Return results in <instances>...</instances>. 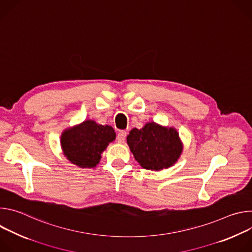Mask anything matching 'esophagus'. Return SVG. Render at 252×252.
<instances>
[{"instance_id":"1","label":"esophagus","mask_w":252,"mask_h":252,"mask_svg":"<svg viewBox=\"0 0 252 252\" xmlns=\"http://www.w3.org/2000/svg\"><path fill=\"white\" fill-rule=\"evenodd\" d=\"M126 137V130H121V131L118 133L117 140H118V142L123 143V142L125 141Z\"/></svg>"}]
</instances>
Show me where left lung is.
I'll return each instance as SVG.
<instances>
[{
	"label": "left lung",
	"mask_w": 252,
	"mask_h": 252,
	"mask_svg": "<svg viewBox=\"0 0 252 252\" xmlns=\"http://www.w3.org/2000/svg\"><path fill=\"white\" fill-rule=\"evenodd\" d=\"M127 145L141 167L158 171L173 165L183 153V143L173 127L148 123L142 128H132Z\"/></svg>",
	"instance_id": "obj_1"
}]
</instances>
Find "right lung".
<instances>
[{
	"mask_svg": "<svg viewBox=\"0 0 252 252\" xmlns=\"http://www.w3.org/2000/svg\"><path fill=\"white\" fill-rule=\"evenodd\" d=\"M116 139L115 129L88 120L64 129L61 135L63 155L73 163L83 168H93L99 162L100 155Z\"/></svg>",
	"mask_w": 252,
	"mask_h": 252,
	"instance_id": "obj_1",
	"label": "right lung"
}]
</instances>
